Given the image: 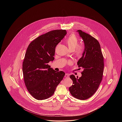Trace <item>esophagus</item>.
Returning <instances> with one entry per match:
<instances>
[{"mask_svg":"<svg viewBox=\"0 0 122 122\" xmlns=\"http://www.w3.org/2000/svg\"><path fill=\"white\" fill-rule=\"evenodd\" d=\"M69 77V75L68 74H66L65 75V78H68Z\"/></svg>","mask_w":122,"mask_h":122,"instance_id":"1","label":"esophagus"}]
</instances>
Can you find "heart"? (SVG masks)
<instances>
[{
	"label": "heart",
	"instance_id": "obj_1",
	"mask_svg": "<svg viewBox=\"0 0 122 122\" xmlns=\"http://www.w3.org/2000/svg\"><path fill=\"white\" fill-rule=\"evenodd\" d=\"M66 42L71 51H73L76 48L75 54L76 57H80L83 55L85 51L84 47L82 46H78L79 43L78 39L75 35H70L67 38ZM69 63L70 64V62Z\"/></svg>",
	"mask_w": 122,
	"mask_h": 122
}]
</instances>
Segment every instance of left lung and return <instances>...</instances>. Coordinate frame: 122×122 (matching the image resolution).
Listing matches in <instances>:
<instances>
[{
    "label": "left lung",
    "mask_w": 122,
    "mask_h": 122,
    "mask_svg": "<svg viewBox=\"0 0 122 122\" xmlns=\"http://www.w3.org/2000/svg\"><path fill=\"white\" fill-rule=\"evenodd\" d=\"M77 32L85 44L84 52L77 63L78 67L83 70L82 76L78 78L73 75L70 76L73 85L69 88V91L74 97L85 100L94 94L101 83L104 58L99 42L96 38L81 30Z\"/></svg>",
    "instance_id": "1"
}]
</instances>
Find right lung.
<instances>
[{
  "label": "right lung",
  "instance_id": "obj_1",
  "mask_svg": "<svg viewBox=\"0 0 122 122\" xmlns=\"http://www.w3.org/2000/svg\"><path fill=\"white\" fill-rule=\"evenodd\" d=\"M66 34L65 30L50 31L36 38L27 49L22 64L24 81L30 93L37 100L52 96L65 75L48 63L54 60L55 47Z\"/></svg>",
  "mask_w": 122,
  "mask_h": 122
}]
</instances>
